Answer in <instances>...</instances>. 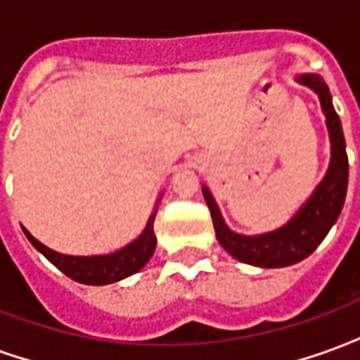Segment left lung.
<instances>
[{
	"mask_svg": "<svg viewBox=\"0 0 360 360\" xmlns=\"http://www.w3.org/2000/svg\"><path fill=\"white\" fill-rule=\"evenodd\" d=\"M297 82L309 86L320 98V105L326 115V125L330 131L332 158L324 179L318 183L314 193L302 204L293 218L276 231L262 235H241L231 231L219 214V208L210 188L202 187L204 200L208 204L219 245L237 260L260 268H283L301 262L310 257L328 231L338 221L347 195L349 162L345 152V139L338 113L333 110L332 94L320 75H299Z\"/></svg>",
	"mask_w": 360,
	"mask_h": 360,
	"instance_id": "1",
	"label": "left lung"
}]
</instances>
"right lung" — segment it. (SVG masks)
Masks as SVG:
<instances>
[{
	"label": "right lung",
	"instance_id": "add662e5",
	"mask_svg": "<svg viewBox=\"0 0 360 360\" xmlns=\"http://www.w3.org/2000/svg\"><path fill=\"white\" fill-rule=\"evenodd\" d=\"M160 198H158V202H160ZM158 202L154 212L150 214L144 231L133 243H129L127 247L115 250L111 255H98V257L61 255V252L48 249L36 237L28 233L25 227H22V231L27 235L28 241L32 243V247L40 250L44 257L48 258L56 268L63 271L65 276L79 281V283H86V285H108V283H115L119 279H125L136 274L152 258L154 250H156L154 219H156Z\"/></svg>",
	"mask_w": 360,
	"mask_h": 360
}]
</instances>
